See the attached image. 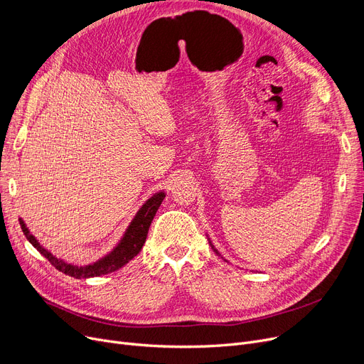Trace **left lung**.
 <instances>
[{
  "label": "left lung",
  "mask_w": 364,
  "mask_h": 364,
  "mask_svg": "<svg viewBox=\"0 0 364 364\" xmlns=\"http://www.w3.org/2000/svg\"><path fill=\"white\" fill-rule=\"evenodd\" d=\"M215 252H217V251H215ZM217 254H218V252H217Z\"/></svg>",
  "instance_id": "8db88e82"
}]
</instances>
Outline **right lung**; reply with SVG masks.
Returning <instances> with one entry per match:
<instances>
[{"instance_id": "right-lung-1", "label": "right lung", "mask_w": 364, "mask_h": 364, "mask_svg": "<svg viewBox=\"0 0 364 364\" xmlns=\"http://www.w3.org/2000/svg\"><path fill=\"white\" fill-rule=\"evenodd\" d=\"M165 198L164 192L156 193L155 196H151L143 206L140 211L137 213V215L134 217L132 223L129 224V227L127 228V233L124 235L122 240L119 242V245L114 247V250L106 255L105 258L99 259L97 262L85 265V267H78V265H72L68 264L62 259H57L55 257H53L47 250L38 243V240L29 233L28 227L25 225V223L21 220V227L22 232L26 236V239L32 243V246L35 250L40 252L41 255H44L50 264L53 267H55L57 270L75 277V279H88V277H95V276H103L112 272H117L121 267H124L128 261H131L134 257H136L146 242L147 237V232L149 227L153 221V217H155L156 211L159 209L162 200Z\"/></svg>"}]
</instances>
